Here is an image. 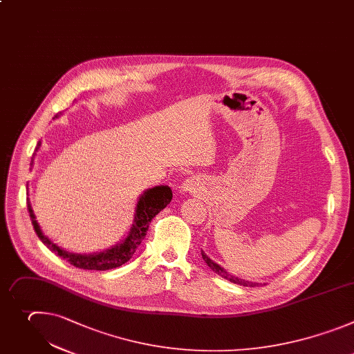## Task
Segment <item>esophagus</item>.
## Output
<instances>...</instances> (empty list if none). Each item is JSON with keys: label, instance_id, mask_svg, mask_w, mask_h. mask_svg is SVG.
<instances>
[{"label": "esophagus", "instance_id": "1", "mask_svg": "<svg viewBox=\"0 0 354 354\" xmlns=\"http://www.w3.org/2000/svg\"><path fill=\"white\" fill-rule=\"evenodd\" d=\"M198 189H199V183L194 177H188L180 185V191L181 192H196Z\"/></svg>", "mask_w": 354, "mask_h": 354}]
</instances>
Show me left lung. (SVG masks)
I'll return each instance as SVG.
<instances>
[{
  "instance_id": "8db88e82",
  "label": "left lung",
  "mask_w": 354,
  "mask_h": 354,
  "mask_svg": "<svg viewBox=\"0 0 354 354\" xmlns=\"http://www.w3.org/2000/svg\"><path fill=\"white\" fill-rule=\"evenodd\" d=\"M201 254H202V258H203V261L206 262V265L214 270L215 273H218L219 276H222L223 279H226V280H229V281H232V283H236V285H240V286H245V288H254V286H258V285H261V283H257V281H250V280H245V279H241V277H237L236 274H232V273H229L225 268H222L219 263H216V262H214L212 261L203 251H201Z\"/></svg>"
}]
</instances>
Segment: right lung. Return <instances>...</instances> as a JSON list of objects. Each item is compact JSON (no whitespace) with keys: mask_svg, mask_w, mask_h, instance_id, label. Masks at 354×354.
Instances as JSON below:
<instances>
[{"mask_svg":"<svg viewBox=\"0 0 354 354\" xmlns=\"http://www.w3.org/2000/svg\"><path fill=\"white\" fill-rule=\"evenodd\" d=\"M58 115H55L57 118ZM41 147V140L37 142V147L35 149L33 158L39 148ZM33 167V159L30 162V169ZM173 198L171 188L169 185H156L153 188H148L144 191V194H140L135 212H133V221L131 225L129 232L127 236L115 245L100 251V252H91V254H77V252H69L61 247H58L55 243H53L47 236L43 234L36 216L33 214V209L30 205V201L28 198V209H29V216L33 225V229L37 234V237L41 240V243L51 250L54 254L69 262L71 265H74L81 269H88V270H107L113 268H118L127 261L131 259L133 252L136 251L138 245L142 243V240L147 236V232L149 229L151 221L159 214L162 209H165Z\"/></svg>","mask_w":354,"mask_h":354,"instance_id":"add662e5","label":"right lung"}]
</instances>
